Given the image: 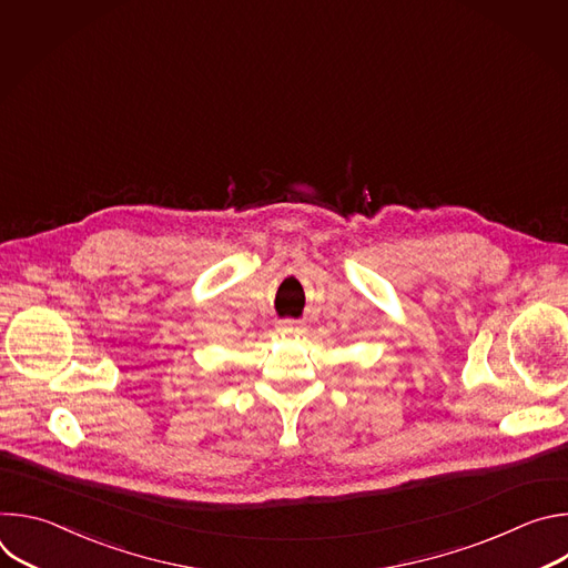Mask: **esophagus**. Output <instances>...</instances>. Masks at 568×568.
Segmentation results:
<instances>
[{"label": "esophagus", "mask_w": 568, "mask_h": 568, "mask_svg": "<svg viewBox=\"0 0 568 568\" xmlns=\"http://www.w3.org/2000/svg\"><path fill=\"white\" fill-rule=\"evenodd\" d=\"M276 331L281 335H294V333H301V326H298V323H292V321H283V323H278Z\"/></svg>", "instance_id": "esophagus-1"}]
</instances>
